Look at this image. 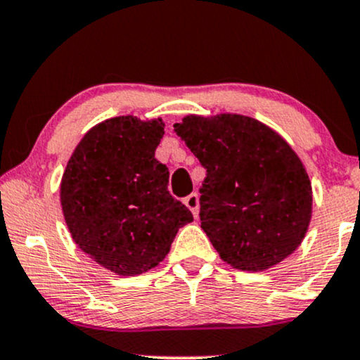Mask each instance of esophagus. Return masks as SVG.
<instances>
[{"mask_svg":"<svg viewBox=\"0 0 360 360\" xmlns=\"http://www.w3.org/2000/svg\"><path fill=\"white\" fill-rule=\"evenodd\" d=\"M184 205L191 210L194 217H198V212H200V198H198L196 193H191L189 196L184 198Z\"/></svg>","mask_w":360,"mask_h":360,"instance_id":"34e87169","label":"esophagus"}]
</instances>
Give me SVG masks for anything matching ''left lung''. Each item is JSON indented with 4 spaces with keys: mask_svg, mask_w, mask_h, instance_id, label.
I'll list each match as a JSON object with an SVG mask.
<instances>
[{
    "mask_svg": "<svg viewBox=\"0 0 360 360\" xmlns=\"http://www.w3.org/2000/svg\"><path fill=\"white\" fill-rule=\"evenodd\" d=\"M177 137L206 169L201 229L221 260L266 271L292 254L311 220V183L278 131L243 115H188Z\"/></svg>",
    "mask_w": 360,
    "mask_h": 360,
    "instance_id": "1",
    "label": "left lung"
}]
</instances>
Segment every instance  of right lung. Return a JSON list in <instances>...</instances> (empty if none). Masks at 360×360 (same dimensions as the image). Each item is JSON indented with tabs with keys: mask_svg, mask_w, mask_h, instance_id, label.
<instances>
[{
	"mask_svg": "<svg viewBox=\"0 0 360 360\" xmlns=\"http://www.w3.org/2000/svg\"><path fill=\"white\" fill-rule=\"evenodd\" d=\"M162 118L115 117L94 125L65 166L60 205L72 240L118 276L159 266L193 214L167 191L169 169L155 159Z\"/></svg>",
	"mask_w": 360,
	"mask_h": 360,
	"instance_id": "right-lung-1",
	"label": "right lung"
}]
</instances>
